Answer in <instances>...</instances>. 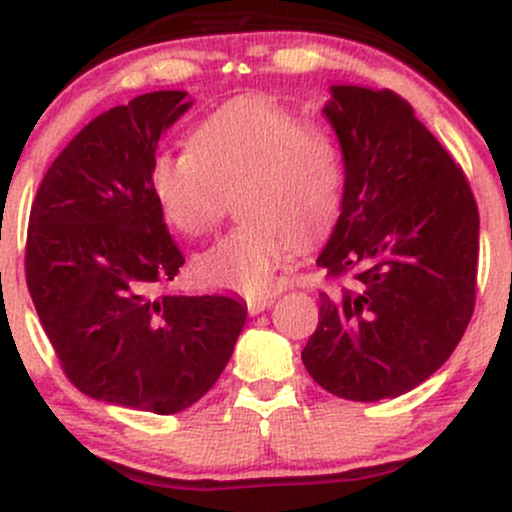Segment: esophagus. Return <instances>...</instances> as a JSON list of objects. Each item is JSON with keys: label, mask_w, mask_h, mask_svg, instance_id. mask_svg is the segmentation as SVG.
<instances>
[{"label": "esophagus", "mask_w": 512, "mask_h": 512, "mask_svg": "<svg viewBox=\"0 0 512 512\" xmlns=\"http://www.w3.org/2000/svg\"><path fill=\"white\" fill-rule=\"evenodd\" d=\"M274 305V296H255V298H248V310L250 315H260L262 310L272 308Z\"/></svg>", "instance_id": "esophagus-1"}]
</instances>
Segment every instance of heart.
<instances>
[{"instance_id":"1","label":"heart","mask_w":512,"mask_h":512,"mask_svg":"<svg viewBox=\"0 0 512 512\" xmlns=\"http://www.w3.org/2000/svg\"><path fill=\"white\" fill-rule=\"evenodd\" d=\"M344 154L325 125L301 120L289 105L248 96L221 105L187 149H161L149 182L173 228L202 236L240 192L238 228L195 257L204 284L248 296L274 286L296 238H313L337 219L344 197Z\"/></svg>"}]
</instances>
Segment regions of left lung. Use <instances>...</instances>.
Here are the masks:
<instances>
[{"label": "left lung", "mask_w": 512, "mask_h": 512, "mask_svg": "<svg viewBox=\"0 0 512 512\" xmlns=\"http://www.w3.org/2000/svg\"><path fill=\"white\" fill-rule=\"evenodd\" d=\"M344 154L342 214L317 264L349 284L320 293L303 349L317 385L354 402L419 387L474 310L479 211L462 168L397 93L330 86Z\"/></svg>", "instance_id": "8db88e82"}]
</instances>
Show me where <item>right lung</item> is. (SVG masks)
<instances>
[{"instance_id": "add662e5", "label": "right lung", "mask_w": 512, "mask_h": 512, "mask_svg": "<svg viewBox=\"0 0 512 512\" xmlns=\"http://www.w3.org/2000/svg\"><path fill=\"white\" fill-rule=\"evenodd\" d=\"M185 91L98 115L55 158L28 223L26 281L64 373L101 402L178 414L226 368L248 308L231 296H158L185 257L149 182Z\"/></svg>"}]
</instances>
